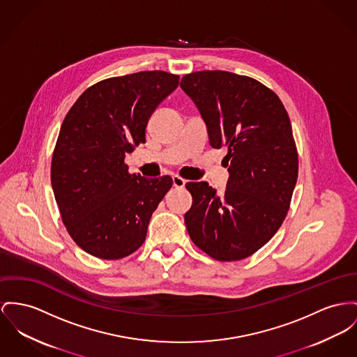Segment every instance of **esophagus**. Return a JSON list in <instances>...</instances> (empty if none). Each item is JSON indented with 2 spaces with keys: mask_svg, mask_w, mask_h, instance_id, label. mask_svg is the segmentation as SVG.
Wrapping results in <instances>:
<instances>
[{
  "mask_svg": "<svg viewBox=\"0 0 357 357\" xmlns=\"http://www.w3.org/2000/svg\"><path fill=\"white\" fill-rule=\"evenodd\" d=\"M185 185V180L180 176H173V187L174 188H184Z\"/></svg>",
  "mask_w": 357,
  "mask_h": 357,
  "instance_id": "1",
  "label": "esophagus"
}]
</instances>
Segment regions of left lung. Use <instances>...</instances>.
<instances>
[{"instance_id":"1","label":"left lung","mask_w":357,"mask_h":357,"mask_svg":"<svg viewBox=\"0 0 357 357\" xmlns=\"http://www.w3.org/2000/svg\"><path fill=\"white\" fill-rule=\"evenodd\" d=\"M183 91L206 121L210 144L226 147L225 195L187 183L185 225L193 243L218 261L250 257L276 234L298 178V150L284 105L260 81L222 70L185 74Z\"/></svg>"}]
</instances>
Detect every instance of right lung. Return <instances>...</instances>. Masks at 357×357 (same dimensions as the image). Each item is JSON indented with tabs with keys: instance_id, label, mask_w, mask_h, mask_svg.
Listing matches in <instances>:
<instances>
[{
	"instance_id": "1",
	"label": "right lung",
	"mask_w": 357,
	"mask_h": 357,
	"mask_svg": "<svg viewBox=\"0 0 357 357\" xmlns=\"http://www.w3.org/2000/svg\"><path fill=\"white\" fill-rule=\"evenodd\" d=\"M176 74L154 70L102 79L73 104L51 161V184L73 241L101 260H120L144 242L170 176L131 174L126 154L146 142L158 104L178 86Z\"/></svg>"
}]
</instances>
